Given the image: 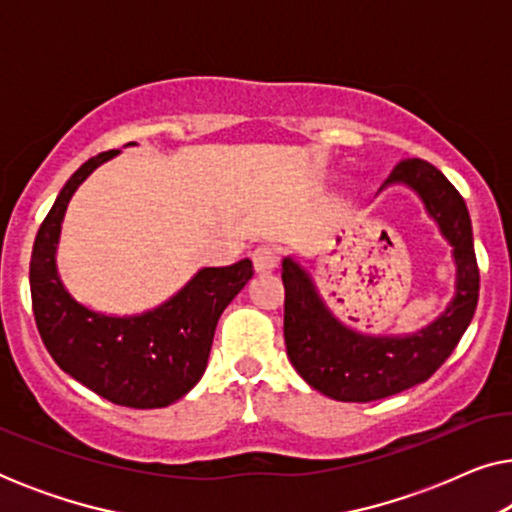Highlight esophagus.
<instances>
[{
  "label": "esophagus",
  "instance_id": "34e87169",
  "mask_svg": "<svg viewBox=\"0 0 512 512\" xmlns=\"http://www.w3.org/2000/svg\"><path fill=\"white\" fill-rule=\"evenodd\" d=\"M251 261H254V270L256 272H270L277 268V251L268 247V244H263V247H258L254 254H251Z\"/></svg>",
  "mask_w": 512,
  "mask_h": 512
}]
</instances>
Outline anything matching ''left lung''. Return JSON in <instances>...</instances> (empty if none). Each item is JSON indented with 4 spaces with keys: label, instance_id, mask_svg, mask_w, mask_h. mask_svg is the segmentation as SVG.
<instances>
[{
    "label": "left lung",
    "instance_id": "obj_1",
    "mask_svg": "<svg viewBox=\"0 0 512 512\" xmlns=\"http://www.w3.org/2000/svg\"><path fill=\"white\" fill-rule=\"evenodd\" d=\"M391 184L412 188L438 223L440 235L450 242L457 265L454 298L422 331L366 335L342 324L319 296L310 272L286 256L282 261L286 354L312 389L335 401H377L429 380L459 345L478 305L480 272L471 216L457 188L422 158L401 160L382 188Z\"/></svg>",
    "mask_w": 512,
    "mask_h": 512
}]
</instances>
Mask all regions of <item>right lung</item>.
<instances>
[{"label":"right lung","instance_id":"1","mask_svg":"<svg viewBox=\"0 0 512 512\" xmlns=\"http://www.w3.org/2000/svg\"><path fill=\"white\" fill-rule=\"evenodd\" d=\"M118 153L104 151L83 163L41 223L30 261L34 321L53 361L83 387L125 408H165L200 382L221 312L254 268L249 258L202 268L163 305L132 317H109L74 300L55 265L62 219L76 188Z\"/></svg>","mask_w":512,"mask_h":512}]
</instances>
